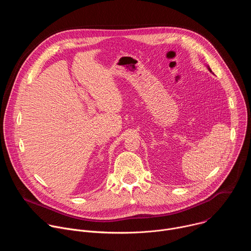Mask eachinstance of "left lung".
Listing matches in <instances>:
<instances>
[{"instance_id": "1", "label": "left lung", "mask_w": 251, "mask_h": 251, "mask_svg": "<svg viewBox=\"0 0 251 251\" xmlns=\"http://www.w3.org/2000/svg\"><path fill=\"white\" fill-rule=\"evenodd\" d=\"M207 69H208V70H209V71H210V73H211V69H210V68H209V66H207Z\"/></svg>"}]
</instances>
